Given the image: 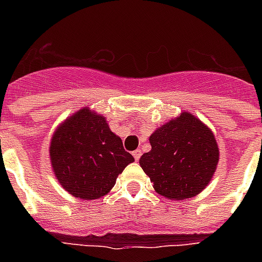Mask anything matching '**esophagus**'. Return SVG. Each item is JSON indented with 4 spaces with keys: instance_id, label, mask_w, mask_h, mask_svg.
I'll list each match as a JSON object with an SVG mask.
<instances>
[{
    "instance_id": "1",
    "label": "esophagus",
    "mask_w": 262,
    "mask_h": 262,
    "mask_svg": "<svg viewBox=\"0 0 262 262\" xmlns=\"http://www.w3.org/2000/svg\"><path fill=\"white\" fill-rule=\"evenodd\" d=\"M140 156H141V151H140V149H136V151L133 152V158H135L136 162H139Z\"/></svg>"
}]
</instances>
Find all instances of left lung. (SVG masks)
Segmentation results:
<instances>
[{
  "mask_svg": "<svg viewBox=\"0 0 262 262\" xmlns=\"http://www.w3.org/2000/svg\"><path fill=\"white\" fill-rule=\"evenodd\" d=\"M151 151L140 166L154 189L168 200H187L211 182L219 163L213 132L197 117L182 111L149 136Z\"/></svg>",
  "mask_w": 262,
  "mask_h": 262,
  "instance_id": "8db88e82",
  "label": "left lung"
}]
</instances>
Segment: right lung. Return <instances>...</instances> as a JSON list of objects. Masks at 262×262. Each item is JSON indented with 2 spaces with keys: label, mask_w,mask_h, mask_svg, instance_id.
<instances>
[{
  "label": "right lung",
  "mask_w": 262,
  "mask_h": 262,
  "mask_svg": "<svg viewBox=\"0 0 262 262\" xmlns=\"http://www.w3.org/2000/svg\"><path fill=\"white\" fill-rule=\"evenodd\" d=\"M50 162L59 185L76 199L96 200L114 187L133 156L123 149L106 117L81 107L59 123L51 137Z\"/></svg>",
  "instance_id": "right-lung-1"
}]
</instances>
